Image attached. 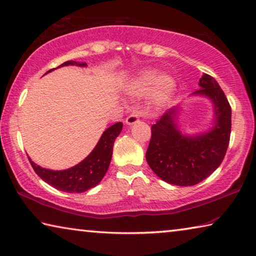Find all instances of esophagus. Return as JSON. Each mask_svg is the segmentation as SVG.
<instances>
[{
	"label": "esophagus",
	"instance_id": "esophagus-1",
	"mask_svg": "<svg viewBox=\"0 0 256 256\" xmlns=\"http://www.w3.org/2000/svg\"><path fill=\"white\" fill-rule=\"evenodd\" d=\"M136 122H138V115L134 114V112L130 114L126 118V120H125V123H126L128 125H133V124H136Z\"/></svg>",
	"mask_w": 256,
	"mask_h": 256
}]
</instances>
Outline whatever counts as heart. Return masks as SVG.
<instances>
[{
	"label": "heart",
	"instance_id": "1",
	"mask_svg": "<svg viewBox=\"0 0 256 256\" xmlns=\"http://www.w3.org/2000/svg\"><path fill=\"white\" fill-rule=\"evenodd\" d=\"M175 81L172 78L164 76L156 70H146L138 73L130 81L128 92L134 96H146L151 94V102L156 107L166 106L175 92Z\"/></svg>",
	"mask_w": 256,
	"mask_h": 256
}]
</instances>
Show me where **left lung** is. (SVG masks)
I'll return each mask as SVG.
<instances>
[{"instance_id": "left-lung-1", "label": "left lung", "mask_w": 256, "mask_h": 256, "mask_svg": "<svg viewBox=\"0 0 256 256\" xmlns=\"http://www.w3.org/2000/svg\"><path fill=\"white\" fill-rule=\"evenodd\" d=\"M194 94L211 99L214 106V126L208 133L183 136L175 120L178 107L168 110L151 126L146 159L162 180L180 186L200 183L220 166L227 152L232 131V107L214 78L203 73Z\"/></svg>"}]
</instances>
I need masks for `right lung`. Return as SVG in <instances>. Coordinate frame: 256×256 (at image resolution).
I'll return each instance as SVG.
<instances>
[{"instance_id": "right-lung-1", "label": "right lung", "mask_w": 256, "mask_h": 256, "mask_svg": "<svg viewBox=\"0 0 256 256\" xmlns=\"http://www.w3.org/2000/svg\"><path fill=\"white\" fill-rule=\"evenodd\" d=\"M86 66V63H78L74 60H68L60 64V66ZM58 66V68H60ZM54 68L47 71V73L53 71ZM123 123H115L108 128L102 133L100 140L98 141L97 146L92 151L88 157L82 160L80 164H76L74 167L68 168L66 170H50L46 168L37 166L36 164L29 159L30 164L36 174L40 178L50 184L53 188L68 193H82L89 188H94L99 184V182L105 176L106 172L110 167L112 146H114L115 138L122 131Z\"/></svg>"}]
</instances>
